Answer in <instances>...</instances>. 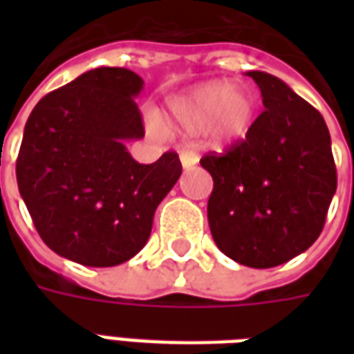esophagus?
<instances>
[{"label": "esophagus", "mask_w": 354, "mask_h": 354, "mask_svg": "<svg viewBox=\"0 0 354 354\" xmlns=\"http://www.w3.org/2000/svg\"><path fill=\"white\" fill-rule=\"evenodd\" d=\"M180 162H182V167H184L185 170L193 169V167L199 162V155L193 153V151H182V153H180Z\"/></svg>", "instance_id": "esophagus-1"}]
</instances>
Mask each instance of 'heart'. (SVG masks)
Wrapping results in <instances>:
<instances>
[{
  "mask_svg": "<svg viewBox=\"0 0 354 354\" xmlns=\"http://www.w3.org/2000/svg\"><path fill=\"white\" fill-rule=\"evenodd\" d=\"M172 115L187 132H201L210 124L218 138H237L252 123L254 96L245 87L210 81L172 102Z\"/></svg>",
  "mask_w": 354,
  "mask_h": 354,
  "instance_id": "heart-1",
  "label": "heart"
}]
</instances>
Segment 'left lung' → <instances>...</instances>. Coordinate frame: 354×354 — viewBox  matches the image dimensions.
<instances>
[{
  "label": "left lung",
  "instance_id": "8db88e82",
  "mask_svg": "<svg viewBox=\"0 0 354 354\" xmlns=\"http://www.w3.org/2000/svg\"><path fill=\"white\" fill-rule=\"evenodd\" d=\"M266 109L246 138L201 159L214 189L208 225L225 256L254 269L305 252L326 222L337 174L324 119L309 102L266 72H248Z\"/></svg>",
  "mask_w": 354,
  "mask_h": 354
}]
</instances>
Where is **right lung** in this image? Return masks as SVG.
Instances as JSON below:
<instances>
[{
    "mask_svg": "<svg viewBox=\"0 0 354 354\" xmlns=\"http://www.w3.org/2000/svg\"><path fill=\"white\" fill-rule=\"evenodd\" d=\"M142 87L127 68H96L43 96L24 127L20 195L43 243L81 266L113 267L136 256L182 174L174 151L140 165L124 147L144 136L134 102Z\"/></svg>",
    "mask_w": 354,
    "mask_h": 354,
    "instance_id": "obj_1",
    "label": "right lung"
}]
</instances>
